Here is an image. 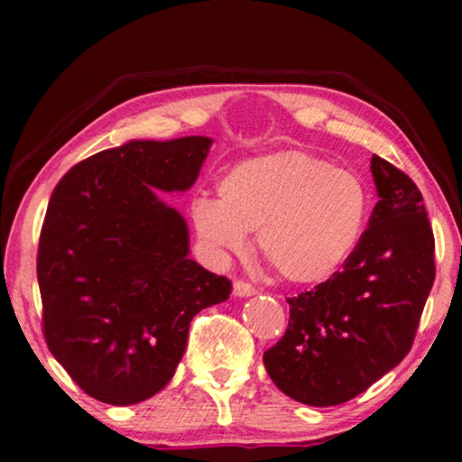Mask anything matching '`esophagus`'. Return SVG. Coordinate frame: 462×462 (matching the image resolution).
Returning <instances> with one entry per match:
<instances>
[{
  "mask_svg": "<svg viewBox=\"0 0 462 462\" xmlns=\"http://www.w3.org/2000/svg\"><path fill=\"white\" fill-rule=\"evenodd\" d=\"M233 294L239 296V299H245V296H252L256 294V288L252 286V283L244 282V280H237L236 283H233Z\"/></svg>",
  "mask_w": 462,
  "mask_h": 462,
  "instance_id": "esophagus-1",
  "label": "esophagus"
}]
</instances>
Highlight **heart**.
<instances>
[{"instance_id":"1","label":"heart","mask_w":462,"mask_h":462,"mask_svg":"<svg viewBox=\"0 0 462 462\" xmlns=\"http://www.w3.org/2000/svg\"><path fill=\"white\" fill-rule=\"evenodd\" d=\"M218 198L198 195L191 223L218 258L242 256L250 231L282 280L318 283L337 273L362 237L368 191L356 172L305 151H277L233 166Z\"/></svg>"}]
</instances>
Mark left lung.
I'll return each mask as SVG.
<instances>
[{
    "label": "left lung",
    "mask_w": 462,
    "mask_h": 462,
    "mask_svg": "<svg viewBox=\"0 0 462 462\" xmlns=\"http://www.w3.org/2000/svg\"><path fill=\"white\" fill-rule=\"evenodd\" d=\"M378 199L343 269L288 299L290 321L264 351L271 381L307 406H338L393 370L414 343L435 280V239L419 187L372 155Z\"/></svg>",
    "instance_id": "obj_1"
}]
</instances>
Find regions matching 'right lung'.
Returning a JSON list of instances; mask_svg holds the SVG:
<instances>
[{
  "label": "right lung",
  "mask_w": 462,
  "mask_h": 462,
  "mask_svg": "<svg viewBox=\"0 0 462 462\" xmlns=\"http://www.w3.org/2000/svg\"><path fill=\"white\" fill-rule=\"evenodd\" d=\"M212 138L130 141L62 176L37 250L43 337L94 400L130 406L174 376L189 326L231 282L189 258V229L160 191L198 180Z\"/></svg>",
  "instance_id": "right-lung-1"
}]
</instances>
